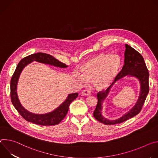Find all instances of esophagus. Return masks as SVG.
Masks as SVG:
<instances>
[{
	"instance_id": "obj_1",
	"label": "esophagus",
	"mask_w": 158,
	"mask_h": 158,
	"mask_svg": "<svg viewBox=\"0 0 158 158\" xmlns=\"http://www.w3.org/2000/svg\"><path fill=\"white\" fill-rule=\"evenodd\" d=\"M81 94L83 96H90L91 94V91H89V90L85 89V90H83V91H82Z\"/></svg>"
}]
</instances>
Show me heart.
<instances>
[{
	"instance_id": "heart-1",
	"label": "heart",
	"mask_w": 158,
	"mask_h": 158,
	"mask_svg": "<svg viewBox=\"0 0 158 158\" xmlns=\"http://www.w3.org/2000/svg\"><path fill=\"white\" fill-rule=\"evenodd\" d=\"M121 66L122 61L118 55L99 54L90 58L81 67L82 75H78L77 79L81 82L93 79L97 89H105L115 81Z\"/></svg>"
}]
</instances>
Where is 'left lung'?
<instances>
[{
  "mask_svg": "<svg viewBox=\"0 0 158 158\" xmlns=\"http://www.w3.org/2000/svg\"><path fill=\"white\" fill-rule=\"evenodd\" d=\"M125 48L124 65L116 80L119 81L125 77H132L137 79L140 84L139 95L136 104L129 111L119 118L112 120L107 119L102 115L103 102L109 94L111 85L106 89L105 92L99 93L97 95L98 101L93 115L96 119L106 125L121 123L136 116L141 110L149 93V72L144 58L137 51L129 45L126 44Z\"/></svg>",
  "mask_w": 158,
  "mask_h": 158,
  "instance_id": "1",
  "label": "left lung"
}]
</instances>
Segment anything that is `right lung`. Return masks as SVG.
<instances>
[{"instance_id":"right-lung-1","label":"right lung","mask_w":158,"mask_h":158,"mask_svg":"<svg viewBox=\"0 0 158 158\" xmlns=\"http://www.w3.org/2000/svg\"><path fill=\"white\" fill-rule=\"evenodd\" d=\"M33 61L53 65L60 68H66L68 67L53 56L42 52L31 54L22 59L19 62L10 81V98L12 103L20 116L27 121L41 126L56 125L66 116L71 103L77 98L78 93L68 94L66 99L58 107L46 114H35L26 109L22 106L18 98L17 92V84L22 70L27 65Z\"/></svg>"}]
</instances>
